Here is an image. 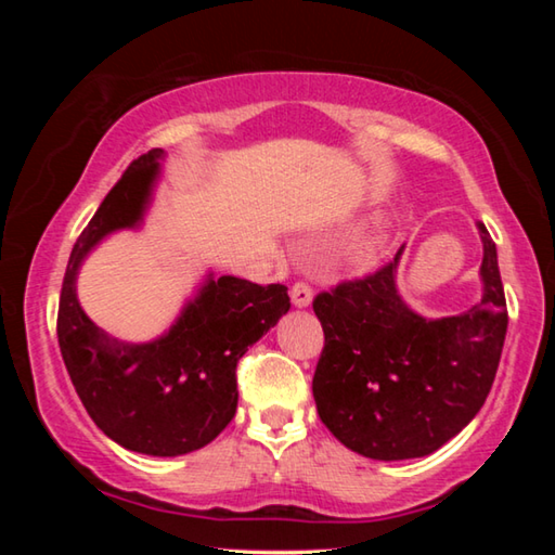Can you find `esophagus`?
I'll use <instances>...</instances> for the list:
<instances>
[{
    "label": "esophagus",
    "instance_id": "obj_1",
    "mask_svg": "<svg viewBox=\"0 0 555 555\" xmlns=\"http://www.w3.org/2000/svg\"><path fill=\"white\" fill-rule=\"evenodd\" d=\"M291 300H294L296 308H306L311 306L313 300V288L306 284V281H296L294 286H291Z\"/></svg>",
    "mask_w": 555,
    "mask_h": 555
}]
</instances>
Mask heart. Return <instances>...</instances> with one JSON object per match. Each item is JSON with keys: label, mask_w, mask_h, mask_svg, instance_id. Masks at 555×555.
<instances>
[{"label": "heart", "mask_w": 555, "mask_h": 555, "mask_svg": "<svg viewBox=\"0 0 555 555\" xmlns=\"http://www.w3.org/2000/svg\"><path fill=\"white\" fill-rule=\"evenodd\" d=\"M377 251H379L377 234H364V237L354 242L352 261H354V264H372L374 257H377Z\"/></svg>", "instance_id": "b5f03b06"}]
</instances>
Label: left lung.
I'll return each mask as SVG.
<instances>
[{"mask_svg":"<svg viewBox=\"0 0 555 555\" xmlns=\"http://www.w3.org/2000/svg\"><path fill=\"white\" fill-rule=\"evenodd\" d=\"M482 300L448 318L418 315L397 291L403 247L379 271L313 300L325 347L313 399L327 430L372 460L424 457L457 436L492 389L506 335L496 247L482 222Z\"/></svg>","mask_w":555,"mask_h":555,"instance_id":"obj_1","label":"left lung"}]
</instances>
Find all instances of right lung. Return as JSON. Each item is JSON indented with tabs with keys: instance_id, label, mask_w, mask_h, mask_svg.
Wrapping results in <instances>:
<instances>
[{
	"instance_id": "add662e5",
	"label": "right lung",
	"mask_w": 555,
	"mask_h": 555,
	"mask_svg": "<svg viewBox=\"0 0 555 555\" xmlns=\"http://www.w3.org/2000/svg\"><path fill=\"white\" fill-rule=\"evenodd\" d=\"M164 152L131 162L75 242L59 304V345L82 406L102 434L134 453L176 457L218 438L237 411V362L279 318L288 288L212 274L152 343L112 340L78 304L75 279L92 247L139 228L162 173Z\"/></svg>"
}]
</instances>
